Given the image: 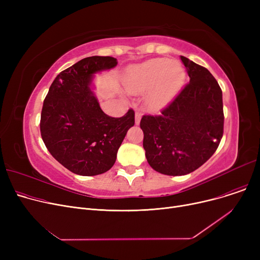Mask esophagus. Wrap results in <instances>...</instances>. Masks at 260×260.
Returning <instances> with one entry per match:
<instances>
[{"mask_svg": "<svg viewBox=\"0 0 260 260\" xmlns=\"http://www.w3.org/2000/svg\"><path fill=\"white\" fill-rule=\"evenodd\" d=\"M141 113H139V112H136V114H135V123L137 125H139L140 124V121H141Z\"/></svg>", "mask_w": 260, "mask_h": 260, "instance_id": "34e87169", "label": "esophagus"}]
</instances>
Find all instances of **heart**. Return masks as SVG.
Wrapping results in <instances>:
<instances>
[{
	"instance_id": "b5f03b06",
	"label": "heart",
	"mask_w": 260,
	"mask_h": 260,
	"mask_svg": "<svg viewBox=\"0 0 260 260\" xmlns=\"http://www.w3.org/2000/svg\"><path fill=\"white\" fill-rule=\"evenodd\" d=\"M185 81V71L178 61L165 58L152 59L131 66L123 79L126 90L131 93H146L149 108L161 109L179 92Z\"/></svg>"
}]
</instances>
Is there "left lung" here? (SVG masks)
I'll return each instance as SVG.
<instances>
[{
    "label": "left lung",
    "mask_w": 260,
    "mask_h": 260,
    "mask_svg": "<svg viewBox=\"0 0 260 260\" xmlns=\"http://www.w3.org/2000/svg\"><path fill=\"white\" fill-rule=\"evenodd\" d=\"M189 83L158 116L140 121L148 165L156 172L182 176L206 163L223 135L222 90L213 75L185 57Z\"/></svg>",
    "instance_id": "obj_1"
}]
</instances>
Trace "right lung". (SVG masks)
Masks as SVG:
<instances>
[{
	"mask_svg": "<svg viewBox=\"0 0 260 260\" xmlns=\"http://www.w3.org/2000/svg\"><path fill=\"white\" fill-rule=\"evenodd\" d=\"M118 64L113 57L82 59L51 83L41 113L40 131L51 156L71 172L95 176L111 170L135 112L109 117L90 89L93 75Z\"/></svg>",
	"mask_w": 260,
	"mask_h": 260,
	"instance_id": "obj_1",
	"label": "right lung"
}]
</instances>
